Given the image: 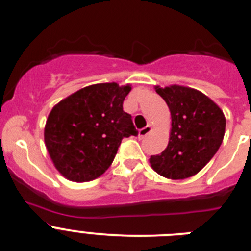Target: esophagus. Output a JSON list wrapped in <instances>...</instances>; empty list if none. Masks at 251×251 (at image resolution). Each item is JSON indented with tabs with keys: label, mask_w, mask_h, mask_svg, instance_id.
Here are the masks:
<instances>
[{
	"label": "esophagus",
	"mask_w": 251,
	"mask_h": 251,
	"mask_svg": "<svg viewBox=\"0 0 251 251\" xmlns=\"http://www.w3.org/2000/svg\"><path fill=\"white\" fill-rule=\"evenodd\" d=\"M151 131H152V127H151V126H146V127L141 128V130L138 131V137L140 138L146 137V136H147Z\"/></svg>",
	"instance_id": "esophagus-1"
}]
</instances>
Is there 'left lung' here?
Segmentation results:
<instances>
[{
	"mask_svg": "<svg viewBox=\"0 0 251 251\" xmlns=\"http://www.w3.org/2000/svg\"><path fill=\"white\" fill-rule=\"evenodd\" d=\"M155 92L167 103L172 115L169 143L160 154L151 155L154 172L173 180L198 174L222 145L226 118L220 106L200 91L184 86Z\"/></svg>",
	"mask_w": 251,
	"mask_h": 251,
	"instance_id": "8db88e82",
	"label": "left lung"
}]
</instances>
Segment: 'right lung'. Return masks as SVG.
<instances>
[{
	"label": "right lung",
	"instance_id": "1",
	"mask_svg": "<svg viewBox=\"0 0 251 251\" xmlns=\"http://www.w3.org/2000/svg\"><path fill=\"white\" fill-rule=\"evenodd\" d=\"M131 86L98 83L56 104L44 130L49 155L66 179L91 181L113 163L121 140L137 135L123 103Z\"/></svg>",
	"mask_w": 251,
	"mask_h": 251
}]
</instances>
